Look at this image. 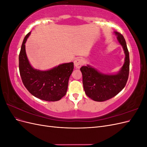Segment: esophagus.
<instances>
[{"instance_id": "obj_1", "label": "esophagus", "mask_w": 147, "mask_h": 147, "mask_svg": "<svg viewBox=\"0 0 147 147\" xmlns=\"http://www.w3.org/2000/svg\"><path fill=\"white\" fill-rule=\"evenodd\" d=\"M83 60L81 58H78L76 59L74 61V65L75 67L77 69H80L82 67V65L83 64Z\"/></svg>"}]
</instances>
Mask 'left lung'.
Segmentation results:
<instances>
[{
  "label": "left lung",
  "mask_w": 147,
  "mask_h": 147,
  "mask_svg": "<svg viewBox=\"0 0 147 147\" xmlns=\"http://www.w3.org/2000/svg\"><path fill=\"white\" fill-rule=\"evenodd\" d=\"M125 54L124 63L118 73L109 75L102 74L91 66H82L80 70L86 94L94 101L103 102L118 94L126 86L129 72V54L123 35L114 32Z\"/></svg>",
  "instance_id": "8db88e82"
}]
</instances>
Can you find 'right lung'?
<instances>
[{
  "label": "right lung",
  "mask_w": 147,
  "mask_h": 147,
  "mask_svg": "<svg viewBox=\"0 0 147 147\" xmlns=\"http://www.w3.org/2000/svg\"><path fill=\"white\" fill-rule=\"evenodd\" d=\"M30 34L24 38L19 55V70L24 86L31 94L46 101H57L67 92L69 80L74 70V63L59 65L48 70L34 69L26 53L25 43Z\"/></svg>",
  "instance_id": "obj_1"
}]
</instances>
